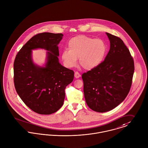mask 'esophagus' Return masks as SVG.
Returning <instances> with one entry per match:
<instances>
[{
  "instance_id": "obj_1",
  "label": "esophagus",
  "mask_w": 148,
  "mask_h": 148,
  "mask_svg": "<svg viewBox=\"0 0 148 148\" xmlns=\"http://www.w3.org/2000/svg\"><path fill=\"white\" fill-rule=\"evenodd\" d=\"M81 76V74H80L78 72H77V71L75 72L74 77H75V78H79Z\"/></svg>"
}]
</instances>
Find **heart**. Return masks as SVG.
<instances>
[{"instance_id": "1", "label": "heart", "mask_w": 148, "mask_h": 148, "mask_svg": "<svg viewBox=\"0 0 148 148\" xmlns=\"http://www.w3.org/2000/svg\"><path fill=\"white\" fill-rule=\"evenodd\" d=\"M107 50L106 44L100 38L84 35L74 37L68 42V49L64 50L61 58L64 65L71 68L77 64L85 70H92L103 61Z\"/></svg>"}]
</instances>
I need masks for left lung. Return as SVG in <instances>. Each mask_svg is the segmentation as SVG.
<instances>
[{"instance_id": "8db88e82", "label": "left lung", "mask_w": 148, "mask_h": 148, "mask_svg": "<svg viewBox=\"0 0 148 148\" xmlns=\"http://www.w3.org/2000/svg\"><path fill=\"white\" fill-rule=\"evenodd\" d=\"M106 34L110 49L104 61L82 75L86 102L98 112L110 111L123 101L130 92L134 70L133 58L123 40Z\"/></svg>"}]
</instances>
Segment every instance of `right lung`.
Masks as SVG:
<instances>
[{
  "mask_svg": "<svg viewBox=\"0 0 148 148\" xmlns=\"http://www.w3.org/2000/svg\"><path fill=\"white\" fill-rule=\"evenodd\" d=\"M62 33H39L32 37L17 54L14 64V84L17 93L34 112L50 115L63 105L65 89L73 81L74 73L59 62L58 47ZM48 51L43 66L34 63L33 49Z\"/></svg>",
  "mask_w": 148,
  "mask_h": 148,
  "instance_id": "1",
  "label": "right lung"
}]
</instances>
